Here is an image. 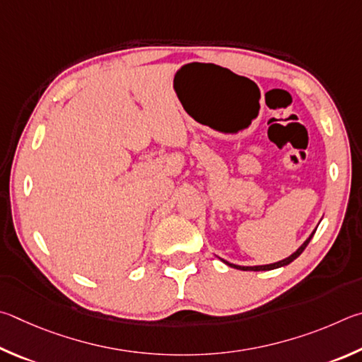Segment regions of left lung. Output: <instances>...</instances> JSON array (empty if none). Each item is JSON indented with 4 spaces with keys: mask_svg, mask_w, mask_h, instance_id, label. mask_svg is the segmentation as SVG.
<instances>
[{
    "mask_svg": "<svg viewBox=\"0 0 362 362\" xmlns=\"http://www.w3.org/2000/svg\"><path fill=\"white\" fill-rule=\"evenodd\" d=\"M315 232H316V229L310 233V237L305 240V242H303L299 248H297L293 255L291 256H288L286 259H283V261H278V262H274V264H267V265H237V264H232V262H227L226 259H221V261H223L224 264H227L229 265V267H232V269H237V270H252V272H262V270H274V269H280V267H284V265H288V264H291L294 261V259H297L299 257L300 255H302V251L307 248V245L310 243V240L313 238V235H315Z\"/></svg>",
    "mask_w": 362,
    "mask_h": 362,
    "instance_id": "left-lung-1",
    "label": "left lung"
}]
</instances>
